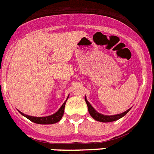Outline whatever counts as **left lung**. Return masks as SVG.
Returning a JSON list of instances; mask_svg holds the SVG:
<instances>
[{
	"mask_svg": "<svg viewBox=\"0 0 154 154\" xmlns=\"http://www.w3.org/2000/svg\"><path fill=\"white\" fill-rule=\"evenodd\" d=\"M85 101H86L87 107H88V111L90 115H91L95 120H97V121L99 122H103V123H109V122H113L116 121V120H118L119 119H120V118H122L123 116H124L131 110V109H128L127 111L124 112H122V113L120 114H116V115H103V114L100 113V112H97L94 109V107L91 105V103L87 101L86 96H85Z\"/></svg>",
	"mask_w": 154,
	"mask_h": 154,
	"instance_id": "left-lung-1",
	"label": "left lung"
}]
</instances>
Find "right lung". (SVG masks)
I'll return each mask as SVG.
<instances>
[{
  "label": "right lung",
  "instance_id": "obj_1",
  "mask_svg": "<svg viewBox=\"0 0 154 154\" xmlns=\"http://www.w3.org/2000/svg\"><path fill=\"white\" fill-rule=\"evenodd\" d=\"M68 97L69 95L68 96L66 101L63 102V105H61V107L58 109V111L56 112L55 113H53V115L50 116H42V117H37V116H31L26 115V114L23 113L22 112H20V113L22 114L23 116H25L26 118H27L28 120H30V121L34 122L35 124H56L57 122H59L60 120H61L62 116L63 115V112H64V107H65V104L66 101H68Z\"/></svg>",
  "mask_w": 154,
  "mask_h": 154
}]
</instances>
